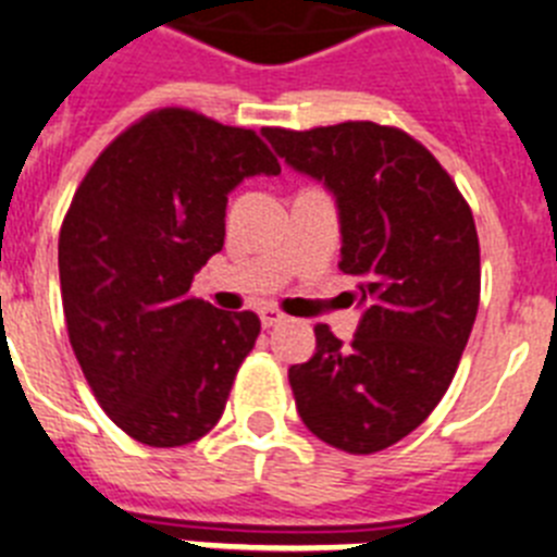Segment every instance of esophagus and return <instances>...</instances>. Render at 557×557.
I'll list each match as a JSON object with an SVG mask.
<instances>
[{
  "label": "esophagus",
  "mask_w": 557,
  "mask_h": 557,
  "mask_svg": "<svg viewBox=\"0 0 557 557\" xmlns=\"http://www.w3.org/2000/svg\"><path fill=\"white\" fill-rule=\"evenodd\" d=\"M260 322H263V327H274L280 322H285V313L274 306H265L260 308Z\"/></svg>",
  "instance_id": "34e87169"
}]
</instances>
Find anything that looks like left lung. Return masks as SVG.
<instances>
[{
  "mask_svg": "<svg viewBox=\"0 0 557 557\" xmlns=\"http://www.w3.org/2000/svg\"><path fill=\"white\" fill-rule=\"evenodd\" d=\"M263 137L336 196L342 263L364 317L350 345L317 325V352L288 370L302 423L347 454L414 432L446 395L480 308L471 207L429 148L370 120Z\"/></svg>",
  "mask_w": 557,
  "mask_h": 557,
  "instance_id": "obj_1",
  "label": "left lung"
}]
</instances>
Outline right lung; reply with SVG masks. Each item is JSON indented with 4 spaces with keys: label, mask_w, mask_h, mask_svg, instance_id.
Masks as SVG:
<instances>
[{
    "label": "right lung",
    "mask_w": 557,
    "mask_h": 557,
    "mask_svg": "<svg viewBox=\"0 0 557 557\" xmlns=\"http://www.w3.org/2000/svg\"><path fill=\"white\" fill-rule=\"evenodd\" d=\"M277 176L269 145L190 109L148 111L106 145L58 238L66 333L100 409L153 448L187 446L224 414L258 313L190 294L224 246L226 196Z\"/></svg>",
    "instance_id": "1"
}]
</instances>
